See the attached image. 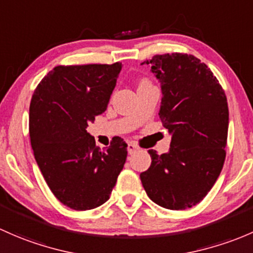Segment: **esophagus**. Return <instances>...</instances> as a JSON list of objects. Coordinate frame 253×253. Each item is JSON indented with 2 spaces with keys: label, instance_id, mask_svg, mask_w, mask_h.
<instances>
[{
  "label": "esophagus",
  "instance_id": "1",
  "mask_svg": "<svg viewBox=\"0 0 253 253\" xmlns=\"http://www.w3.org/2000/svg\"><path fill=\"white\" fill-rule=\"evenodd\" d=\"M139 150L140 148L135 144H132V142L127 144V152H129V155H134V153H136Z\"/></svg>",
  "mask_w": 253,
  "mask_h": 253
}]
</instances>
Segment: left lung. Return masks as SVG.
Wrapping results in <instances>:
<instances>
[{
	"mask_svg": "<svg viewBox=\"0 0 253 253\" xmlns=\"http://www.w3.org/2000/svg\"><path fill=\"white\" fill-rule=\"evenodd\" d=\"M151 72L162 88L160 118L171 135L168 153L148 150L150 168L140 174L147 196L168 210L191 208L205 199L225 161L229 109L210 68L192 54H156Z\"/></svg>",
	"mask_w": 253,
	"mask_h": 253,
	"instance_id": "left-lung-1",
	"label": "left lung"
}]
</instances>
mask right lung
<instances>
[{
	"mask_svg": "<svg viewBox=\"0 0 253 253\" xmlns=\"http://www.w3.org/2000/svg\"><path fill=\"white\" fill-rule=\"evenodd\" d=\"M121 70L119 62L54 67L31 98L29 134L36 163L52 194L72 210L105 204L126 163L127 145L122 137L101 151L86 131L107 109Z\"/></svg>",
	"mask_w": 253,
	"mask_h": 253,
	"instance_id": "1",
	"label": "right lung"
}]
</instances>
